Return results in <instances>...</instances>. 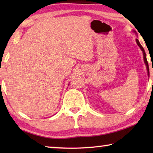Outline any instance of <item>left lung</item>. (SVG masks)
<instances>
[{
    "label": "left lung",
    "instance_id": "1",
    "mask_svg": "<svg viewBox=\"0 0 153 153\" xmlns=\"http://www.w3.org/2000/svg\"><path fill=\"white\" fill-rule=\"evenodd\" d=\"M136 41H137V43L138 46H139V47L140 48H141V51H143V59H144V62H145V63H146V68H147V70H148V76H149V75H150V74H149V67H148V61H147V58H146V52H145V51H144V49H143V47H142V46L141 45V44L139 43V40H138V39H136Z\"/></svg>",
    "mask_w": 153,
    "mask_h": 153
}]
</instances>
